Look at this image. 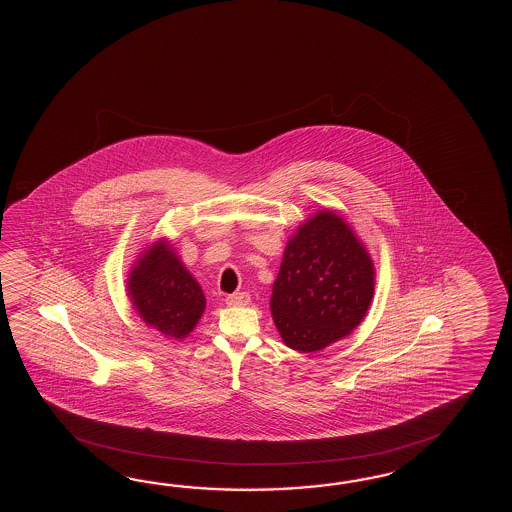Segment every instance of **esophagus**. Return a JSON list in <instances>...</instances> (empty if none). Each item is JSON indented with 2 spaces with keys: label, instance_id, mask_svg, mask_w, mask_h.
<instances>
[{
  "label": "esophagus",
  "instance_id": "1",
  "mask_svg": "<svg viewBox=\"0 0 512 512\" xmlns=\"http://www.w3.org/2000/svg\"><path fill=\"white\" fill-rule=\"evenodd\" d=\"M249 302H251V294L249 293H236L227 296V305H230V307H241V305H247Z\"/></svg>",
  "mask_w": 512,
  "mask_h": 512
}]
</instances>
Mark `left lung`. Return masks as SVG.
Instances as JSON below:
<instances>
[{
  "label": "left lung",
  "mask_w": 512,
  "mask_h": 512,
  "mask_svg": "<svg viewBox=\"0 0 512 512\" xmlns=\"http://www.w3.org/2000/svg\"><path fill=\"white\" fill-rule=\"evenodd\" d=\"M375 265L353 227L324 208L294 230L272 283L271 313L283 344L315 353L351 335L368 315Z\"/></svg>",
  "instance_id": "obj_1"
}]
</instances>
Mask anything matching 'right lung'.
Wrapping results in <instances>:
<instances>
[{"label": "right lung", "mask_w": 512, "mask_h": 512, "mask_svg": "<svg viewBox=\"0 0 512 512\" xmlns=\"http://www.w3.org/2000/svg\"><path fill=\"white\" fill-rule=\"evenodd\" d=\"M126 282L135 313L163 337L183 340L205 313L201 285L166 238L152 241L137 256Z\"/></svg>", "instance_id": "obj_1"}]
</instances>
